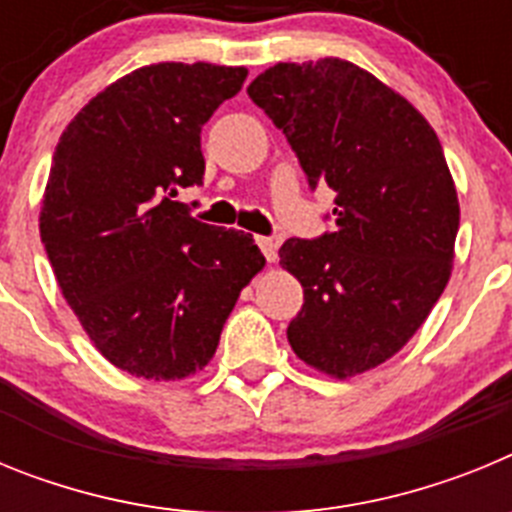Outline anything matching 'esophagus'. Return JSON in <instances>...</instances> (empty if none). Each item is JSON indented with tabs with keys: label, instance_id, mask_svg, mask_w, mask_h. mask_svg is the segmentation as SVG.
<instances>
[{
	"label": "esophagus",
	"instance_id": "1",
	"mask_svg": "<svg viewBox=\"0 0 512 512\" xmlns=\"http://www.w3.org/2000/svg\"><path fill=\"white\" fill-rule=\"evenodd\" d=\"M256 243H259L261 253H264V259L269 261H277V241L274 238H266V235H256Z\"/></svg>",
	"mask_w": 512,
	"mask_h": 512
}]
</instances>
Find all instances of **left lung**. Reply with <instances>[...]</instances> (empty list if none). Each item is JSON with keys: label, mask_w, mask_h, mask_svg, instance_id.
<instances>
[{"label": "left lung", "mask_w": 512, "mask_h": 512, "mask_svg": "<svg viewBox=\"0 0 512 512\" xmlns=\"http://www.w3.org/2000/svg\"><path fill=\"white\" fill-rule=\"evenodd\" d=\"M248 97L287 135L310 189L336 192V230L289 238L279 264L305 305L289 346L346 379L395 356L451 277L459 200L423 115L377 76L341 58L277 63Z\"/></svg>", "instance_id": "obj_1"}]
</instances>
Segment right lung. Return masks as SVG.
<instances>
[{
	"instance_id": "1",
	"label": "right lung",
	"mask_w": 512,
	"mask_h": 512,
	"mask_svg": "<svg viewBox=\"0 0 512 512\" xmlns=\"http://www.w3.org/2000/svg\"><path fill=\"white\" fill-rule=\"evenodd\" d=\"M246 76L215 63L143 66L99 92L53 153L45 253L99 354L133 377L200 372L264 269L251 235L200 223L171 200L202 184V125Z\"/></svg>"
}]
</instances>
